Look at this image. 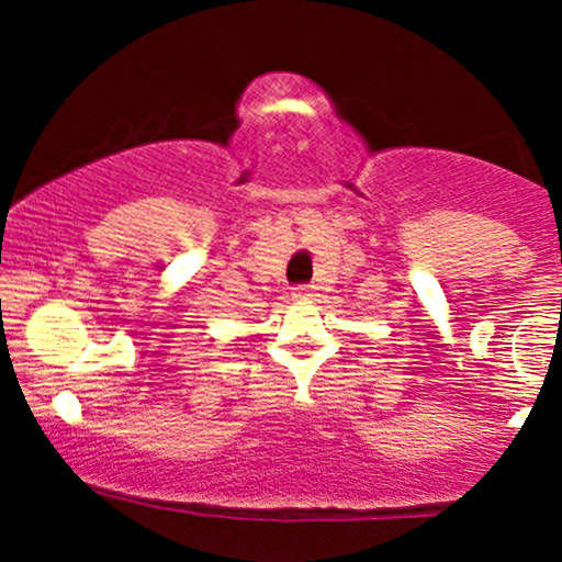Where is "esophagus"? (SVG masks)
Wrapping results in <instances>:
<instances>
[{
	"mask_svg": "<svg viewBox=\"0 0 562 562\" xmlns=\"http://www.w3.org/2000/svg\"><path fill=\"white\" fill-rule=\"evenodd\" d=\"M314 295V288L312 285H299V288H293V299H299V301H308Z\"/></svg>",
	"mask_w": 562,
	"mask_h": 562,
	"instance_id": "1",
	"label": "esophagus"
}]
</instances>
